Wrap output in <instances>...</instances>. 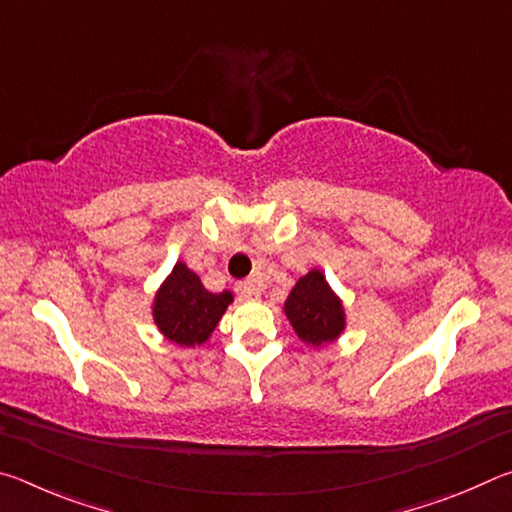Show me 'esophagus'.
<instances>
[{
  "instance_id": "esophagus-1",
  "label": "esophagus",
  "mask_w": 512,
  "mask_h": 512,
  "mask_svg": "<svg viewBox=\"0 0 512 512\" xmlns=\"http://www.w3.org/2000/svg\"><path fill=\"white\" fill-rule=\"evenodd\" d=\"M237 293L241 298H259L262 296V284L257 280H244L237 284Z\"/></svg>"
}]
</instances>
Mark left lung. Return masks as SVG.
<instances>
[{
  "label": "left lung",
  "instance_id": "8db88e82",
  "mask_svg": "<svg viewBox=\"0 0 512 512\" xmlns=\"http://www.w3.org/2000/svg\"><path fill=\"white\" fill-rule=\"evenodd\" d=\"M284 314L296 329L298 339L311 348L334 343L345 329L343 302L318 268H311L296 282L284 302Z\"/></svg>",
  "mask_w": 512,
  "mask_h": 512
}]
</instances>
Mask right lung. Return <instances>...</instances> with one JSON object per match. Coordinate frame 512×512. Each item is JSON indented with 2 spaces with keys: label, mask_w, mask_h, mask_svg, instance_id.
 Instances as JSON below:
<instances>
[{
  "label": "right lung",
  "mask_w": 512,
  "mask_h": 512,
  "mask_svg": "<svg viewBox=\"0 0 512 512\" xmlns=\"http://www.w3.org/2000/svg\"><path fill=\"white\" fill-rule=\"evenodd\" d=\"M232 300L230 291H207L201 277L178 262L155 293L153 320L164 339L194 348L210 339Z\"/></svg>",
  "instance_id": "add662e5"
}]
</instances>
